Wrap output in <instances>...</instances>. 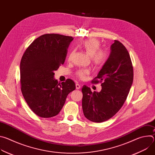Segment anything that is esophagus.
<instances>
[{
	"instance_id": "1",
	"label": "esophagus",
	"mask_w": 155,
	"mask_h": 155,
	"mask_svg": "<svg viewBox=\"0 0 155 155\" xmlns=\"http://www.w3.org/2000/svg\"><path fill=\"white\" fill-rule=\"evenodd\" d=\"M75 86H76V89H77V90H79L80 88V87H81V86H80L79 84H78V83H76Z\"/></svg>"
}]
</instances>
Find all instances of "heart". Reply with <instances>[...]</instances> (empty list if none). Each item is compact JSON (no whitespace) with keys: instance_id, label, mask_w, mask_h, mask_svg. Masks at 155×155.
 I'll use <instances>...</instances> for the list:
<instances>
[{"instance_id":"1","label":"heart","mask_w":155,"mask_h":155,"mask_svg":"<svg viewBox=\"0 0 155 155\" xmlns=\"http://www.w3.org/2000/svg\"><path fill=\"white\" fill-rule=\"evenodd\" d=\"M80 47L84 50L87 56L91 57L93 63L96 66H100L103 64L105 59V54L102 50H99L101 43L98 40L93 38L86 39L81 42ZM72 54L73 52H71L69 58H71ZM88 73L89 71L87 69L80 70L77 72V75L81 79H84Z\"/></svg>"}]
</instances>
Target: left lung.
Wrapping results in <instances>:
<instances>
[{"instance_id":"obj_1","label":"left lung","mask_w":155,"mask_h":155,"mask_svg":"<svg viewBox=\"0 0 155 155\" xmlns=\"http://www.w3.org/2000/svg\"><path fill=\"white\" fill-rule=\"evenodd\" d=\"M134 72L129 54L123 44L115 40L110 54L95 78L102 90L92 93L82 87V108L84 117L91 121L102 123L113 117L123 105L133 81ZM93 83H98L93 80Z\"/></svg>"}]
</instances>
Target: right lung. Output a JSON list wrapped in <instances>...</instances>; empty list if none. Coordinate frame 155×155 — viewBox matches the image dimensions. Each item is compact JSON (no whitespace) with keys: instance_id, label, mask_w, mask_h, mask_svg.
Masks as SVG:
<instances>
[{"instance_id":"1","label":"right lung","mask_w":155,"mask_h":155,"mask_svg":"<svg viewBox=\"0 0 155 155\" xmlns=\"http://www.w3.org/2000/svg\"><path fill=\"white\" fill-rule=\"evenodd\" d=\"M72 37L44 34L27 48L20 63L21 90L32 111L50 118L61 111L68 95L75 90L71 79L58 83L54 72L63 64Z\"/></svg>"}]
</instances>
